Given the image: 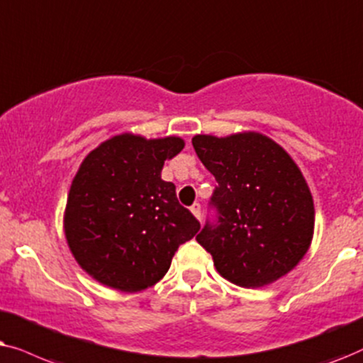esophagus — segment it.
I'll return each mask as SVG.
<instances>
[{
  "mask_svg": "<svg viewBox=\"0 0 363 363\" xmlns=\"http://www.w3.org/2000/svg\"><path fill=\"white\" fill-rule=\"evenodd\" d=\"M191 212L194 214V217H197V219L201 220V204L199 202H194V204L191 206Z\"/></svg>",
  "mask_w": 363,
  "mask_h": 363,
  "instance_id": "1",
  "label": "esophagus"
}]
</instances>
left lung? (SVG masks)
<instances>
[{
  "instance_id": "obj_1",
  "label": "left lung",
  "mask_w": 363,
  "mask_h": 363,
  "mask_svg": "<svg viewBox=\"0 0 363 363\" xmlns=\"http://www.w3.org/2000/svg\"><path fill=\"white\" fill-rule=\"evenodd\" d=\"M197 157L216 177L217 224L196 240L222 277L257 289L284 277L307 254L315 209L306 177L289 152L260 133L197 134Z\"/></svg>"
}]
</instances>
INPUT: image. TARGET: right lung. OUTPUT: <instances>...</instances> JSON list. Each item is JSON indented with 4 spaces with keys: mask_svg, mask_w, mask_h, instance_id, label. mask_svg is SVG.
<instances>
[{
    "mask_svg": "<svg viewBox=\"0 0 363 363\" xmlns=\"http://www.w3.org/2000/svg\"><path fill=\"white\" fill-rule=\"evenodd\" d=\"M184 139L123 133L101 143L77 169L67 194L65 235L81 269L103 286L141 292L171 267L181 244L201 229L161 179Z\"/></svg>",
    "mask_w": 363,
    "mask_h": 363,
    "instance_id": "obj_1",
    "label": "right lung"
}]
</instances>
